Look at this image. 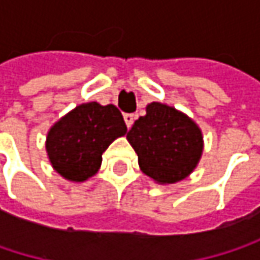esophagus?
<instances>
[{
  "label": "esophagus",
  "mask_w": 260,
  "mask_h": 260,
  "mask_svg": "<svg viewBox=\"0 0 260 260\" xmlns=\"http://www.w3.org/2000/svg\"><path fill=\"white\" fill-rule=\"evenodd\" d=\"M123 119H125L126 126L131 128V126H132V123H134V120H135V114H125V116H123Z\"/></svg>",
  "instance_id": "1"
}]
</instances>
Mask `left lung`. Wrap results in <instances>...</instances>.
I'll list each match as a JSON object with an SVG mask.
<instances>
[{"label": "left lung", "mask_w": 260, "mask_h": 260, "mask_svg": "<svg viewBox=\"0 0 260 260\" xmlns=\"http://www.w3.org/2000/svg\"><path fill=\"white\" fill-rule=\"evenodd\" d=\"M141 172L159 185L183 181L203 153L199 125L175 107L150 102L126 135Z\"/></svg>", "instance_id": "left-lung-1"}]
</instances>
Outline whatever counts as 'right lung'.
Segmentation results:
<instances>
[{"instance_id":"obj_1","label":"right lung","mask_w":260,"mask_h":260,"mask_svg":"<svg viewBox=\"0 0 260 260\" xmlns=\"http://www.w3.org/2000/svg\"><path fill=\"white\" fill-rule=\"evenodd\" d=\"M125 134L123 116L114 105L81 104L48 131L46 155L61 178L85 182L101 169L108 146Z\"/></svg>"}]
</instances>
